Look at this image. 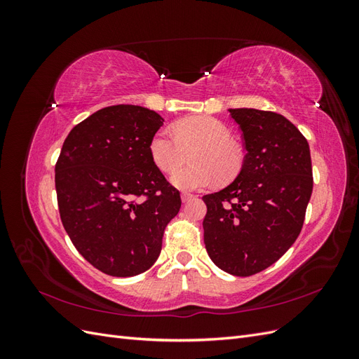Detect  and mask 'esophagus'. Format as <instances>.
<instances>
[{
  "instance_id": "1",
  "label": "esophagus",
  "mask_w": 359,
  "mask_h": 359,
  "mask_svg": "<svg viewBox=\"0 0 359 359\" xmlns=\"http://www.w3.org/2000/svg\"><path fill=\"white\" fill-rule=\"evenodd\" d=\"M196 196H194V194H191V193H181V199H182V202H189V201H191V199H194Z\"/></svg>"
}]
</instances>
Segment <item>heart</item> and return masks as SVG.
<instances>
[{
  "label": "heart",
  "instance_id": "obj_1",
  "mask_svg": "<svg viewBox=\"0 0 359 359\" xmlns=\"http://www.w3.org/2000/svg\"><path fill=\"white\" fill-rule=\"evenodd\" d=\"M231 130L212 116H190L173 124V133L160 128L149 140V157L157 169L172 173L191 150V165L170 178L181 190H198L219 181H229L241 170L243 157L232 142Z\"/></svg>",
  "mask_w": 359,
  "mask_h": 359
}]
</instances>
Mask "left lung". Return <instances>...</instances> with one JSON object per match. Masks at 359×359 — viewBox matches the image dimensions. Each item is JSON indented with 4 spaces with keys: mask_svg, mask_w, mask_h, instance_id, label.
<instances>
[{
    "mask_svg": "<svg viewBox=\"0 0 359 359\" xmlns=\"http://www.w3.org/2000/svg\"><path fill=\"white\" fill-rule=\"evenodd\" d=\"M243 132L240 175L205 194L203 243L212 262L232 276L266 269L298 238L313 191L307 139L283 115L229 109Z\"/></svg>",
    "mask_w": 359,
    "mask_h": 359,
    "instance_id": "left-lung-1",
    "label": "left lung"
}]
</instances>
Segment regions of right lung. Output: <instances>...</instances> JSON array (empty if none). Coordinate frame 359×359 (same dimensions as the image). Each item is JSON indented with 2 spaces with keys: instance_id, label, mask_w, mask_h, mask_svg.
Here are the masks:
<instances>
[{
  "instance_id": "right-lung-1",
  "label": "right lung",
  "mask_w": 359,
  "mask_h": 359,
  "mask_svg": "<svg viewBox=\"0 0 359 359\" xmlns=\"http://www.w3.org/2000/svg\"><path fill=\"white\" fill-rule=\"evenodd\" d=\"M163 121L142 106H107L74 126L62 144L55 165L62 226L107 276L132 277L153 266L181 208L180 191L149 157Z\"/></svg>"
}]
</instances>
